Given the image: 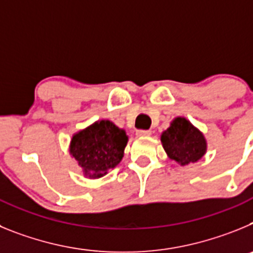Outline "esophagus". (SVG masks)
Masks as SVG:
<instances>
[{
	"label": "esophagus",
	"mask_w": 253,
	"mask_h": 253,
	"mask_svg": "<svg viewBox=\"0 0 253 253\" xmlns=\"http://www.w3.org/2000/svg\"><path fill=\"white\" fill-rule=\"evenodd\" d=\"M138 137H149L151 135V130H143V129H139L137 130Z\"/></svg>",
	"instance_id": "1"
}]
</instances>
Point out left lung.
Returning a JSON list of instances; mask_svg holds the SVG:
<instances>
[{"label": "left lung", "instance_id": "obj_1", "mask_svg": "<svg viewBox=\"0 0 253 253\" xmlns=\"http://www.w3.org/2000/svg\"><path fill=\"white\" fill-rule=\"evenodd\" d=\"M161 142L167 156L180 166L198 162L207 153L204 134L181 116L172 120L169 128L161 134Z\"/></svg>", "mask_w": 253, "mask_h": 253}]
</instances>
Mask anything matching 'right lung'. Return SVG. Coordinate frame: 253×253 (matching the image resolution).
Returning <instances> with one entry per match:
<instances>
[{
  "label": "right lung",
  "instance_id": "1",
  "mask_svg": "<svg viewBox=\"0 0 253 253\" xmlns=\"http://www.w3.org/2000/svg\"><path fill=\"white\" fill-rule=\"evenodd\" d=\"M128 135L110 120H99L72 135L69 154L87 178H100L124 157Z\"/></svg>",
  "mask_w": 253,
  "mask_h": 253
}]
</instances>
